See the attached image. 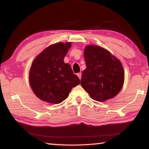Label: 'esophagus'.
<instances>
[{"mask_svg":"<svg viewBox=\"0 0 149 149\" xmlns=\"http://www.w3.org/2000/svg\"><path fill=\"white\" fill-rule=\"evenodd\" d=\"M77 75L78 76V77L79 78V79H81V73H78Z\"/></svg>","mask_w":149,"mask_h":149,"instance_id":"1","label":"esophagus"}]
</instances>
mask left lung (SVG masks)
Wrapping results in <instances>:
<instances>
[{
    "mask_svg": "<svg viewBox=\"0 0 149 149\" xmlns=\"http://www.w3.org/2000/svg\"><path fill=\"white\" fill-rule=\"evenodd\" d=\"M86 69L82 73L81 85L93 99L105 101L116 97L124 83L121 62L107 49L97 45L85 47Z\"/></svg>",
    "mask_w": 149,
    "mask_h": 149,
    "instance_id": "left-lung-1",
    "label": "left lung"
}]
</instances>
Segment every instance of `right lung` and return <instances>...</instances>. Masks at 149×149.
Returning a JSON list of instances; mask_svg holds the SVG:
<instances>
[{
	"mask_svg": "<svg viewBox=\"0 0 149 149\" xmlns=\"http://www.w3.org/2000/svg\"><path fill=\"white\" fill-rule=\"evenodd\" d=\"M70 42L50 45L32 62L29 81L35 95L42 101L58 104L68 97L73 87L80 84L64 58L71 47Z\"/></svg>",
	"mask_w": 149,
	"mask_h": 149,
	"instance_id": "right-lung-1",
	"label": "right lung"
}]
</instances>
